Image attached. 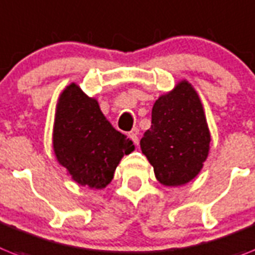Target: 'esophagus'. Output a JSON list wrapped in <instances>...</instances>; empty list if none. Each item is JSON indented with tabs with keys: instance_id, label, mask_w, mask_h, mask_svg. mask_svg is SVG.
Returning a JSON list of instances; mask_svg holds the SVG:
<instances>
[{
	"instance_id": "esophagus-1",
	"label": "esophagus",
	"mask_w": 255,
	"mask_h": 255,
	"mask_svg": "<svg viewBox=\"0 0 255 255\" xmlns=\"http://www.w3.org/2000/svg\"><path fill=\"white\" fill-rule=\"evenodd\" d=\"M129 138L134 142V144H139V139H138V129H132L129 132Z\"/></svg>"
}]
</instances>
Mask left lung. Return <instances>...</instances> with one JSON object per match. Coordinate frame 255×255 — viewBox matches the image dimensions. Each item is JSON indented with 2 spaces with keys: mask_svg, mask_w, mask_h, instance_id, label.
Segmentation results:
<instances>
[{
  "mask_svg": "<svg viewBox=\"0 0 255 255\" xmlns=\"http://www.w3.org/2000/svg\"><path fill=\"white\" fill-rule=\"evenodd\" d=\"M210 140L198 94L182 81L155 102L151 128L140 139V148L160 184L180 186L201 172Z\"/></svg>",
  "mask_w": 255,
  "mask_h": 255,
  "instance_id": "left-lung-1",
  "label": "left lung"
}]
</instances>
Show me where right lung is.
Listing matches in <instances>:
<instances>
[{
	"mask_svg": "<svg viewBox=\"0 0 255 255\" xmlns=\"http://www.w3.org/2000/svg\"><path fill=\"white\" fill-rule=\"evenodd\" d=\"M53 148L75 182L103 189L112 181L121 157L134 146L109 124L98 102L71 83L57 103Z\"/></svg>",
	"mask_w": 255,
	"mask_h": 255,
	"instance_id": "add662e5",
	"label": "right lung"
}]
</instances>
